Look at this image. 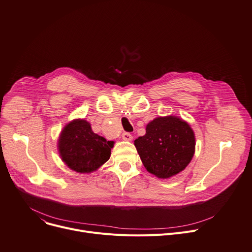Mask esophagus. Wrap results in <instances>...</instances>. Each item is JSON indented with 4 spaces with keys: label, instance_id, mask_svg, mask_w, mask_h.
Here are the masks:
<instances>
[{
    "label": "esophagus",
    "instance_id": "esophagus-1",
    "mask_svg": "<svg viewBox=\"0 0 252 252\" xmlns=\"http://www.w3.org/2000/svg\"><path fill=\"white\" fill-rule=\"evenodd\" d=\"M122 136H123V140H124V141L130 142V141L132 140V135H131L129 132H124Z\"/></svg>",
    "mask_w": 252,
    "mask_h": 252
}]
</instances>
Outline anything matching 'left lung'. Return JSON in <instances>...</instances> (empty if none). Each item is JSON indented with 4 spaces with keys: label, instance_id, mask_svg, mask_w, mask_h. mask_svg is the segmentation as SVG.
<instances>
[{
    "label": "left lung",
    "instance_id": "left-lung-1",
    "mask_svg": "<svg viewBox=\"0 0 252 252\" xmlns=\"http://www.w3.org/2000/svg\"><path fill=\"white\" fill-rule=\"evenodd\" d=\"M195 133L190 125L175 116L159 117L146 126L134 146L147 171L159 179L176 176L195 154Z\"/></svg>",
    "mask_w": 252,
    "mask_h": 252
}]
</instances>
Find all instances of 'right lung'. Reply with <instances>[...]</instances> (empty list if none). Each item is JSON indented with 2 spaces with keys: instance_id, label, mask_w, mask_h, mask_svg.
<instances>
[{
  "instance_id": "1",
  "label": "right lung",
  "mask_w": 252,
  "mask_h": 252,
  "mask_svg": "<svg viewBox=\"0 0 252 252\" xmlns=\"http://www.w3.org/2000/svg\"><path fill=\"white\" fill-rule=\"evenodd\" d=\"M113 142L94 133L84 119L68 123L60 132L58 152L64 164L80 174H89L108 161Z\"/></svg>"
}]
</instances>
